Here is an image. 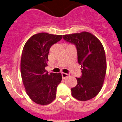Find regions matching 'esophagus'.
I'll use <instances>...</instances> for the list:
<instances>
[{"label":"esophagus","instance_id":"esophagus-1","mask_svg":"<svg viewBox=\"0 0 122 122\" xmlns=\"http://www.w3.org/2000/svg\"><path fill=\"white\" fill-rule=\"evenodd\" d=\"M61 74H62V77H63V79L66 78L67 77H68L69 76L68 74L64 73V72H61Z\"/></svg>","mask_w":122,"mask_h":122}]
</instances>
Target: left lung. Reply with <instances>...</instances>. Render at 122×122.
<instances>
[{
  "mask_svg": "<svg viewBox=\"0 0 122 122\" xmlns=\"http://www.w3.org/2000/svg\"><path fill=\"white\" fill-rule=\"evenodd\" d=\"M63 37L75 45L78 63L81 65L82 76L76 77L77 83L71 89V94L79 101H89L99 94L105 79L107 63L104 47L97 38L87 31Z\"/></svg>",
  "mask_w": 122,
  "mask_h": 122,
  "instance_id": "left-lung-1",
  "label": "left lung"
}]
</instances>
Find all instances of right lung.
Listing matches in <instances>:
<instances>
[{
    "instance_id": "obj_1",
    "label": "right lung",
    "mask_w": 122,
    "mask_h": 122,
    "mask_svg": "<svg viewBox=\"0 0 122 122\" xmlns=\"http://www.w3.org/2000/svg\"><path fill=\"white\" fill-rule=\"evenodd\" d=\"M62 35L39 33L25 44L20 61V72L26 94L36 104L46 105L56 97V89L61 82L59 73L48 74V54L53 45L60 41Z\"/></svg>"
}]
</instances>
